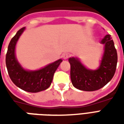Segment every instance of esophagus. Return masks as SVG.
<instances>
[{
    "label": "esophagus",
    "mask_w": 124,
    "mask_h": 124,
    "mask_svg": "<svg viewBox=\"0 0 124 124\" xmlns=\"http://www.w3.org/2000/svg\"><path fill=\"white\" fill-rule=\"evenodd\" d=\"M62 58L64 59H67V58H69V54H68V53H64V54H62Z\"/></svg>",
    "instance_id": "obj_1"
}]
</instances>
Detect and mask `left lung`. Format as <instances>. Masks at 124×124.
Listing matches in <instances>:
<instances>
[{
	"label": "left lung",
	"instance_id": "8db88e82",
	"mask_svg": "<svg viewBox=\"0 0 124 124\" xmlns=\"http://www.w3.org/2000/svg\"><path fill=\"white\" fill-rule=\"evenodd\" d=\"M105 51L98 70L87 69L78 58H70V78L76 88L83 91H95L103 88L112 80L116 70L117 54L111 36L108 34L101 41Z\"/></svg>",
	"mask_w": 124,
	"mask_h": 124
}]
</instances>
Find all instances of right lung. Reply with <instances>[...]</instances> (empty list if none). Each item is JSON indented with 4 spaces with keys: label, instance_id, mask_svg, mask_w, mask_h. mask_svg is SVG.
Listing matches in <instances>:
<instances>
[{
    "label": "right lung",
    "instance_id": "add662e5",
    "mask_svg": "<svg viewBox=\"0 0 124 124\" xmlns=\"http://www.w3.org/2000/svg\"><path fill=\"white\" fill-rule=\"evenodd\" d=\"M25 28H20L10 42L6 55V65L12 82L23 90L36 93L48 88L52 83L56 70L62 60L60 59L46 67L36 71L23 69L15 57V46Z\"/></svg>",
    "mask_w": 124,
    "mask_h": 124
}]
</instances>
